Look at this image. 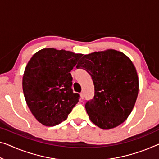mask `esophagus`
Instances as JSON below:
<instances>
[{
  "instance_id": "esophagus-1",
  "label": "esophagus",
  "mask_w": 159,
  "mask_h": 159,
  "mask_svg": "<svg viewBox=\"0 0 159 159\" xmlns=\"http://www.w3.org/2000/svg\"><path fill=\"white\" fill-rule=\"evenodd\" d=\"M80 98H81V99L84 98V93H80Z\"/></svg>"
}]
</instances>
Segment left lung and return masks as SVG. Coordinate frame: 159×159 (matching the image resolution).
<instances>
[{
    "mask_svg": "<svg viewBox=\"0 0 159 159\" xmlns=\"http://www.w3.org/2000/svg\"><path fill=\"white\" fill-rule=\"evenodd\" d=\"M91 75L94 97L85 108L90 120L102 129L124 123L134 108L139 93V78L129 57L113 49L84 55L78 63Z\"/></svg>",
    "mask_w": 159,
    "mask_h": 159,
    "instance_id": "8db88e82",
    "label": "left lung"
}]
</instances>
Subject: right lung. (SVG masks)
Here are the masks:
<instances>
[{"label": "right lung", "instance_id": "add662e5", "mask_svg": "<svg viewBox=\"0 0 159 159\" xmlns=\"http://www.w3.org/2000/svg\"><path fill=\"white\" fill-rule=\"evenodd\" d=\"M83 55L43 48L28 61L23 76L25 101L38 121L54 126L66 120L80 98L70 72Z\"/></svg>", "mask_w": 159, "mask_h": 159}]
</instances>
